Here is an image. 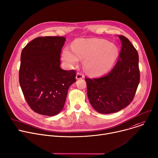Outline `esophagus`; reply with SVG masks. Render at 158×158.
<instances>
[{
    "label": "esophagus",
    "mask_w": 158,
    "mask_h": 158,
    "mask_svg": "<svg viewBox=\"0 0 158 158\" xmlns=\"http://www.w3.org/2000/svg\"><path fill=\"white\" fill-rule=\"evenodd\" d=\"M84 77V75L81 73H77L76 74V79H80Z\"/></svg>",
    "instance_id": "esophagus-1"
}]
</instances>
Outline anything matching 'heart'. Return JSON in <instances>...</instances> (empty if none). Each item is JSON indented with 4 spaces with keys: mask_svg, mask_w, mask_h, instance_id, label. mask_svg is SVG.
<instances>
[{
    "mask_svg": "<svg viewBox=\"0 0 158 158\" xmlns=\"http://www.w3.org/2000/svg\"><path fill=\"white\" fill-rule=\"evenodd\" d=\"M74 50L66 48L62 60L69 67L76 65L85 59L84 65L93 75H101L113 65L118 54V47L112 43L98 39H79L74 44Z\"/></svg>",
    "mask_w": 158,
    "mask_h": 158,
    "instance_id": "b5f03b06",
    "label": "heart"
}]
</instances>
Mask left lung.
<instances>
[{
  "instance_id": "obj_1",
  "label": "left lung",
  "mask_w": 158,
  "mask_h": 158,
  "mask_svg": "<svg viewBox=\"0 0 158 158\" xmlns=\"http://www.w3.org/2000/svg\"><path fill=\"white\" fill-rule=\"evenodd\" d=\"M118 36L122 48L113 69L101 77H85L89 102L103 114L117 112L130 105L140 81L138 53L128 38Z\"/></svg>"
}]
</instances>
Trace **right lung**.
I'll return each mask as SVG.
<instances>
[{
	"label": "right lung",
	"mask_w": 158,
	"mask_h": 158,
	"mask_svg": "<svg viewBox=\"0 0 158 158\" xmlns=\"http://www.w3.org/2000/svg\"><path fill=\"white\" fill-rule=\"evenodd\" d=\"M63 36H41L23 49L19 81L28 105L47 116L59 114L64 106L70 85L76 81L74 70L60 67Z\"/></svg>",
	"instance_id": "obj_1"
}]
</instances>
